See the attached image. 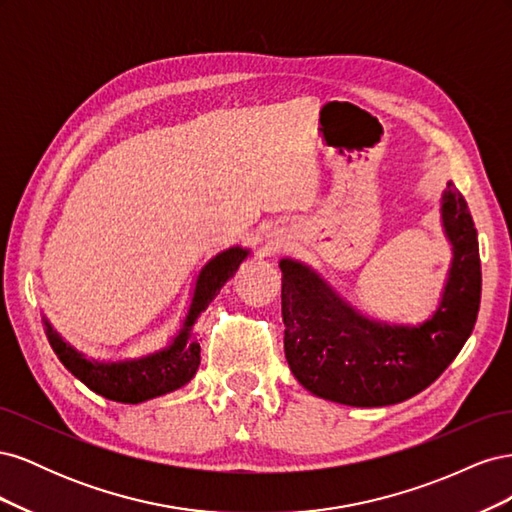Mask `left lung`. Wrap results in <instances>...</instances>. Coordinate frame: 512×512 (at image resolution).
I'll use <instances>...</instances> for the list:
<instances>
[{
	"label": "left lung",
	"mask_w": 512,
	"mask_h": 512,
	"mask_svg": "<svg viewBox=\"0 0 512 512\" xmlns=\"http://www.w3.org/2000/svg\"><path fill=\"white\" fill-rule=\"evenodd\" d=\"M440 213L453 258L436 312L421 324L363 316L312 267L280 260L284 352L309 393L356 408L393 406L427 389L453 363L478 316L480 258L468 203L451 181Z\"/></svg>",
	"instance_id": "1"
}]
</instances>
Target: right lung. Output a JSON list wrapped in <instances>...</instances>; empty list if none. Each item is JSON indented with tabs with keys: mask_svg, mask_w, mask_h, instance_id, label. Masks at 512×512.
<instances>
[{
	"mask_svg": "<svg viewBox=\"0 0 512 512\" xmlns=\"http://www.w3.org/2000/svg\"><path fill=\"white\" fill-rule=\"evenodd\" d=\"M247 256H250V250L235 245L215 254L200 269L192 303L181 329L162 350L123 361L87 359L83 352L70 346L51 327L46 316H42L46 337H49V344L57 354V359L64 363L70 374L106 399L119 401V404H141V401L173 393L194 378L200 365V344L194 335V324L198 316L209 307L220 288L237 273L239 265Z\"/></svg>",
	"mask_w": 512,
	"mask_h": 512,
	"instance_id": "1",
	"label": "right lung"
}]
</instances>
